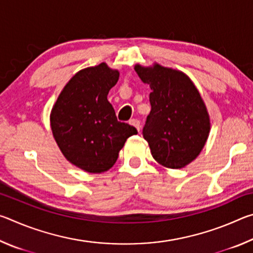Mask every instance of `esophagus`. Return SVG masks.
Segmentation results:
<instances>
[{"instance_id": "obj_1", "label": "esophagus", "mask_w": 253, "mask_h": 253, "mask_svg": "<svg viewBox=\"0 0 253 253\" xmlns=\"http://www.w3.org/2000/svg\"><path fill=\"white\" fill-rule=\"evenodd\" d=\"M129 124L131 126H134L138 131L140 130V122L138 121V119H130Z\"/></svg>"}]
</instances>
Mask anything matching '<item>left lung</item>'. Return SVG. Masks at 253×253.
<instances>
[{"instance_id": "8db88e82", "label": "left lung", "mask_w": 253, "mask_h": 253, "mask_svg": "<svg viewBox=\"0 0 253 253\" xmlns=\"http://www.w3.org/2000/svg\"><path fill=\"white\" fill-rule=\"evenodd\" d=\"M149 84L152 109L143 128L154 160L169 169H182L202 151L210 134V116L200 92L182 71L162 67L135 66Z\"/></svg>"}]
</instances>
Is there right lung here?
<instances>
[{
	"mask_svg": "<svg viewBox=\"0 0 253 253\" xmlns=\"http://www.w3.org/2000/svg\"><path fill=\"white\" fill-rule=\"evenodd\" d=\"M119 71L105 62L80 70L62 89L51 110L52 134L71 164L88 173H102L116 163L134 126L117 121L107 99Z\"/></svg>",
	"mask_w": 253,
	"mask_h": 253,
	"instance_id": "right-lung-1",
	"label": "right lung"
}]
</instances>
